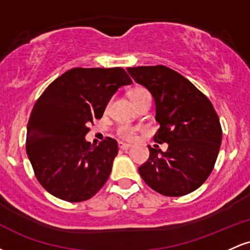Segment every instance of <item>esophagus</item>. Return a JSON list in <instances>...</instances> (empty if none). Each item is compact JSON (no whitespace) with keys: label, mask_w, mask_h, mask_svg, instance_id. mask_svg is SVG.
Here are the masks:
<instances>
[{"label":"esophagus","mask_w":250,"mask_h":250,"mask_svg":"<svg viewBox=\"0 0 250 250\" xmlns=\"http://www.w3.org/2000/svg\"><path fill=\"white\" fill-rule=\"evenodd\" d=\"M131 147V145H128V143H125V142H119V148L120 149H123V150H128L129 148Z\"/></svg>","instance_id":"esophagus-1"}]
</instances>
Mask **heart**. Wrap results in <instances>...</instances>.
<instances>
[{"mask_svg":"<svg viewBox=\"0 0 250 250\" xmlns=\"http://www.w3.org/2000/svg\"><path fill=\"white\" fill-rule=\"evenodd\" d=\"M149 94L146 89L143 88H137L135 89V90L131 91L130 94V97L131 100H136L139 99V97H141L143 95H147ZM135 133H136V128L133 127V125H120L119 129H117V134H119L120 137H122V139L125 140H131L133 137L135 136Z\"/></svg>","mask_w":250,"mask_h":250,"instance_id":"1","label":"heart"}]
</instances>
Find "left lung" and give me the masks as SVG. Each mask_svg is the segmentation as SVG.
<instances>
[{"label": "left lung", "mask_w": 250, "mask_h": 250, "mask_svg": "<svg viewBox=\"0 0 250 250\" xmlns=\"http://www.w3.org/2000/svg\"><path fill=\"white\" fill-rule=\"evenodd\" d=\"M134 81L149 90L160 128L139 168L146 183L165 196H183L208 179L219 155L222 129L211 102L190 81L165 65L127 68Z\"/></svg>", "instance_id": "1"}]
</instances>
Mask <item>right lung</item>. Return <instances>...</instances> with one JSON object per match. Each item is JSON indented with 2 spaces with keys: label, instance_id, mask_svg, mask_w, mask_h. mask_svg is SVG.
<instances>
[{
  "label": "right lung",
  "instance_id": "1",
  "mask_svg": "<svg viewBox=\"0 0 250 250\" xmlns=\"http://www.w3.org/2000/svg\"><path fill=\"white\" fill-rule=\"evenodd\" d=\"M128 84L131 80L122 68H73L43 91L31 110L25 149L36 179L48 193L81 202L107 182L117 142L107 137L90 146L85 135L119 88Z\"/></svg>",
  "mask_w": 250,
  "mask_h": 250
}]
</instances>
